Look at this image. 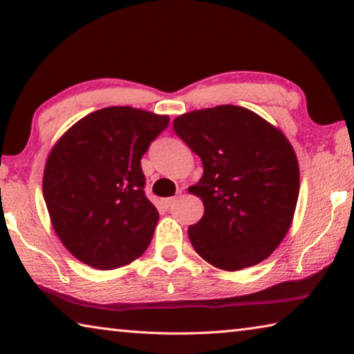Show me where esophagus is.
Masks as SVG:
<instances>
[{"mask_svg": "<svg viewBox=\"0 0 354 354\" xmlns=\"http://www.w3.org/2000/svg\"><path fill=\"white\" fill-rule=\"evenodd\" d=\"M180 194V193H178ZM177 201V198L176 196H174V198H166V199H162V204H165V207H172L174 205V203H176Z\"/></svg>", "mask_w": 354, "mask_h": 354, "instance_id": "34e87169", "label": "esophagus"}]
</instances>
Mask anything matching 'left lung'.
Segmentation results:
<instances>
[{
  "label": "left lung",
  "mask_w": 354,
  "mask_h": 354,
  "mask_svg": "<svg viewBox=\"0 0 354 354\" xmlns=\"http://www.w3.org/2000/svg\"><path fill=\"white\" fill-rule=\"evenodd\" d=\"M174 131L204 166L188 188L204 203L203 218L188 227L196 253L223 270L269 258L290 231L299 196V165L286 136L231 104L183 113Z\"/></svg>",
  "instance_id": "obj_1"
}]
</instances>
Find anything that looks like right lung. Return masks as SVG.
<instances>
[{
    "mask_svg": "<svg viewBox=\"0 0 354 354\" xmlns=\"http://www.w3.org/2000/svg\"><path fill=\"white\" fill-rule=\"evenodd\" d=\"M169 117L112 106L73 124L47 156L42 192L53 230L95 269L133 263L153 237L158 210L144 193L140 158Z\"/></svg>",
    "mask_w": 354,
    "mask_h": 354,
    "instance_id": "obj_1",
    "label": "right lung"
}]
</instances>
